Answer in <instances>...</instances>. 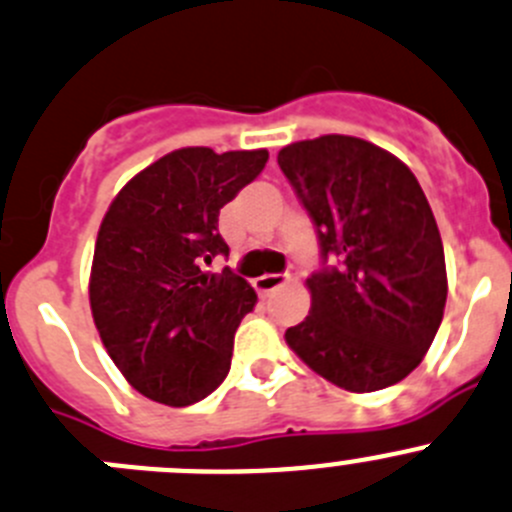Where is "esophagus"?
<instances>
[{"instance_id":"1","label":"esophagus","mask_w":512,"mask_h":512,"mask_svg":"<svg viewBox=\"0 0 512 512\" xmlns=\"http://www.w3.org/2000/svg\"><path fill=\"white\" fill-rule=\"evenodd\" d=\"M252 285H255L257 292L267 295V292H272V290H277V287L285 285V275H262V277H257Z\"/></svg>"}]
</instances>
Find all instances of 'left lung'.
Returning a JSON list of instances; mask_svg holds the SVG:
<instances>
[{
  "label": "left lung",
  "instance_id": "obj_1",
  "mask_svg": "<svg viewBox=\"0 0 512 512\" xmlns=\"http://www.w3.org/2000/svg\"><path fill=\"white\" fill-rule=\"evenodd\" d=\"M277 165L317 227L322 267L287 345L350 393H375L423 362L443 322L448 275L438 222L405 162L350 135L282 147Z\"/></svg>",
  "mask_w": 512,
  "mask_h": 512
}]
</instances>
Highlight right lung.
<instances>
[{"label": "right lung", "mask_w": 512, "mask_h": 512, "mask_svg": "<svg viewBox=\"0 0 512 512\" xmlns=\"http://www.w3.org/2000/svg\"><path fill=\"white\" fill-rule=\"evenodd\" d=\"M267 157L182 147L137 172L99 225L89 272L94 325L124 380L155 403L185 408L230 372L235 330L257 295L235 272L205 267L230 252L220 210Z\"/></svg>", "instance_id": "right-lung-1"}]
</instances>
